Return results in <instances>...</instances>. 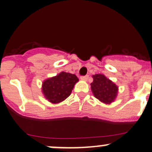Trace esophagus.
<instances>
[{"mask_svg":"<svg viewBox=\"0 0 152 152\" xmlns=\"http://www.w3.org/2000/svg\"><path fill=\"white\" fill-rule=\"evenodd\" d=\"M81 79L83 81H87L88 79V76H82L81 77Z\"/></svg>","mask_w":152,"mask_h":152,"instance_id":"1","label":"esophagus"}]
</instances>
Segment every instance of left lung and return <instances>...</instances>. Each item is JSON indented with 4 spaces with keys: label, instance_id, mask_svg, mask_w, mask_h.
<instances>
[{
    "label": "left lung",
    "instance_id": "1",
    "mask_svg": "<svg viewBox=\"0 0 152 152\" xmlns=\"http://www.w3.org/2000/svg\"><path fill=\"white\" fill-rule=\"evenodd\" d=\"M93 82L90 84L93 94L101 102L110 104L114 102L118 93V87L104 74H95Z\"/></svg>",
    "mask_w": 152,
    "mask_h": 152
}]
</instances>
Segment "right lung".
Returning <instances> with one entry per match:
<instances>
[{
  "mask_svg": "<svg viewBox=\"0 0 152 152\" xmlns=\"http://www.w3.org/2000/svg\"><path fill=\"white\" fill-rule=\"evenodd\" d=\"M79 82L75 74L62 71L42 82V93L49 102L56 104L70 96L74 85Z\"/></svg>",
  "mask_w": 152,
  "mask_h": 152,
  "instance_id": "add662e5",
  "label": "right lung"
}]
</instances>
